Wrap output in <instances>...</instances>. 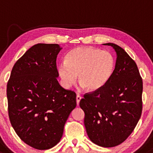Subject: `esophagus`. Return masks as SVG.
<instances>
[{
	"mask_svg": "<svg viewBox=\"0 0 153 153\" xmlns=\"http://www.w3.org/2000/svg\"><path fill=\"white\" fill-rule=\"evenodd\" d=\"M76 99V104H77V105H79L80 100H81V99H82V97L79 95H77Z\"/></svg>",
	"mask_w": 153,
	"mask_h": 153,
	"instance_id": "1",
	"label": "esophagus"
}]
</instances>
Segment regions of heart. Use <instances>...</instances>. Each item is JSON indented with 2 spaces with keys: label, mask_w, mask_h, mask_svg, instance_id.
I'll list each match as a JSON object with an SVG mask.
<instances>
[{
  "label": "heart",
  "mask_w": 153,
  "mask_h": 153,
  "mask_svg": "<svg viewBox=\"0 0 153 153\" xmlns=\"http://www.w3.org/2000/svg\"><path fill=\"white\" fill-rule=\"evenodd\" d=\"M116 61L111 53L93 47H77L59 63L57 71L61 83L69 88L76 81L89 92L103 87L114 74Z\"/></svg>",
  "instance_id": "1"
}]
</instances>
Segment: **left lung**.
Segmentation results:
<instances>
[{
    "mask_svg": "<svg viewBox=\"0 0 153 153\" xmlns=\"http://www.w3.org/2000/svg\"><path fill=\"white\" fill-rule=\"evenodd\" d=\"M103 45L116 53L114 74L103 87L84 95L79 105L91 141L112 147L128 138L141 117L143 85L136 63L127 53L116 44Z\"/></svg>",
    "mask_w": 153,
    "mask_h": 153,
    "instance_id": "left-lung-1",
    "label": "left lung"
}]
</instances>
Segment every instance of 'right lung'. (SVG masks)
<instances>
[{
  "instance_id": "1",
  "label": "right lung",
  "mask_w": 153,
  "mask_h": 153,
  "mask_svg": "<svg viewBox=\"0 0 153 153\" xmlns=\"http://www.w3.org/2000/svg\"><path fill=\"white\" fill-rule=\"evenodd\" d=\"M58 44L30 48L13 66L7 84L8 116L20 139L37 150H48L61 140L76 93L58 83Z\"/></svg>"
}]
</instances>
